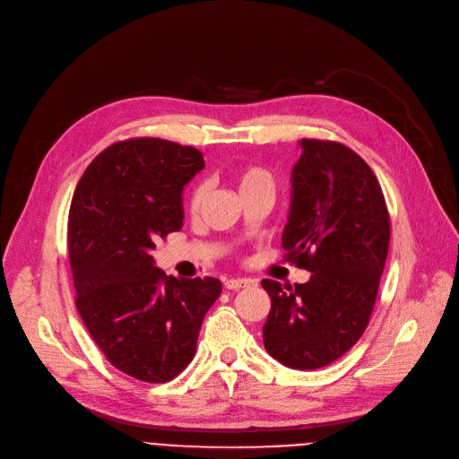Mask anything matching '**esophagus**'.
<instances>
[{
    "instance_id": "1",
    "label": "esophagus",
    "mask_w": 459,
    "mask_h": 459,
    "mask_svg": "<svg viewBox=\"0 0 459 459\" xmlns=\"http://www.w3.org/2000/svg\"><path fill=\"white\" fill-rule=\"evenodd\" d=\"M254 285L252 280H240V278H231V280H224V287L230 290H240L242 287H250Z\"/></svg>"
}]
</instances>
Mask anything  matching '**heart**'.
<instances>
[{
    "instance_id": "b5f03b06",
    "label": "heart",
    "mask_w": 459,
    "mask_h": 459,
    "mask_svg": "<svg viewBox=\"0 0 459 459\" xmlns=\"http://www.w3.org/2000/svg\"><path fill=\"white\" fill-rule=\"evenodd\" d=\"M233 179L237 183V188L238 193H250V191H257V188H273L274 181H273V176L271 172H268L266 169L259 167V165H242L238 167L235 172H233ZM205 185L204 183H198L193 193H191V200H188V204H191V209L193 211H198L204 198H205Z\"/></svg>"
}]
</instances>
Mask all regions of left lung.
<instances>
[{
	"label": "left lung",
	"instance_id": "1",
	"mask_svg": "<svg viewBox=\"0 0 459 459\" xmlns=\"http://www.w3.org/2000/svg\"><path fill=\"white\" fill-rule=\"evenodd\" d=\"M292 202L281 235L285 261L307 283L263 280L273 300L263 326L266 352L285 367H326L367 330L385 266L391 222L378 178L335 141L302 139Z\"/></svg>",
	"mask_w": 459,
	"mask_h": 459
}]
</instances>
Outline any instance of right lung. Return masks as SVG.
<instances>
[{
    "label": "right lung",
    "instance_id": "right-lung-1",
    "mask_svg": "<svg viewBox=\"0 0 459 459\" xmlns=\"http://www.w3.org/2000/svg\"><path fill=\"white\" fill-rule=\"evenodd\" d=\"M202 152L155 137L105 148L81 176L68 212L75 306L103 356L124 374L165 384L193 361L217 278L178 280L153 264L159 238L183 226L181 191Z\"/></svg>",
    "mask_w": 459,
    "mask_h": 459
}]
</instances>
